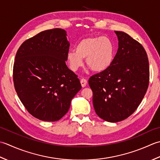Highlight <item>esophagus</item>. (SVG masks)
Here are the masks:
<instances>
[{
	"instance_id": "obj_1",
	"label": "esophagus",
	"mask_w": 160,
	"mask_h": 160,
	"mask_svg": "<svg viewBox=\"0 0 160 160\" xmlns=\"http://www.w3.org/2000/svg\"><path fill=\"white\" fill-rule=\"evenodd\" d=\"M81 86H82L83 88L86 87V84H87V80L85 79H81Z\"/></svg>"
}]
</instances>
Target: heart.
<instances>
[{"mask_svg": "<svg viewBox=\"0 0 160 160\" xmlns=\"http://www.w3.org/2000/svg\"><path fill=\"white\" fill-rule=\"evenodd\" d=\"M115 48L110 39L103 37L85 38L77 43L75 50L67 53L66 60L71 70L76 72L83 65L86 58L87 66L95 72H102L112 63Z\"/></svg>", "mask_w": 160, "mask_h": 160, "instance_id": "1", "label": "heart"}]
</instances>
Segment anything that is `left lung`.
Returning a JSON list of instances; mask_svg holds the SVG:
<instances>
[{"label": "left lung", "mask_w": 160, "mask_h": 160, "mask_svg": "<svg viewBox=\"0 0 160 160\" xmlns=\"http://www.w3.org/2000/svg\"><path fill=\"white\" fill-rule=\"evenodd\" d=\"M115 32L119 48L112 63L88 81L97 115L113 123L126 119L135 111L149 83V63L144 48L125 32Z\"/></svg>", "instance_id": "obj_1"}]
</instances>
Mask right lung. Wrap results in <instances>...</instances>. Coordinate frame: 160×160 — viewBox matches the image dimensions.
<instances>
[{
  "label": "right lung",
  "instance_id": "1",
  "mask_svg": "<svg viewBox=\"0 0 160 160\" xmlns=\"http://www.w3.org/2000/svg\"><path fill=\"white\" fill-rule=\"evenodd\" d=\"M63 29L41 32L16 52L13 80L18 97L31 115L56 122L68 112L81 89L77 74L66 64L70 43Z\"/></svg>",
  "mask_w": 160,
  "mask_h": 160
}]
</instances>
